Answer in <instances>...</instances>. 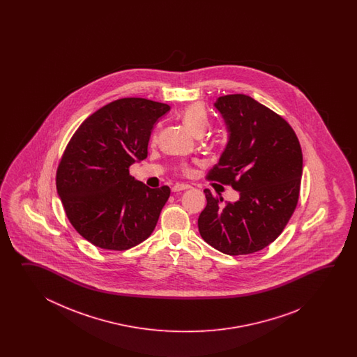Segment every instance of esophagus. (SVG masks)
Returning a JSON list of instances; mask_svg holds the SVG:
<instances>
[{
    "mask_svg": "<svg viewBox=\"0 0 357 357\" xmlns=\"http://www.w3.org/2000/svg\"><path fill=\"white\" fill-rule=\"evenodd\" d=\"M190 189V185L188 183H176L172 186V191L174 192H178V191H183V190Z\"/></svg>",
    "mask_w": 357,
    "mask_h": 357,
    "instance_id": "1",
    "label": "esophagus"
}]
</instances>
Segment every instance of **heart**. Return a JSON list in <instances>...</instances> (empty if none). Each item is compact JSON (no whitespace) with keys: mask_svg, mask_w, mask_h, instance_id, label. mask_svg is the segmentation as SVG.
<instances>
[{"mask_svg":"<svg viewBox=\"0 0 357 357\" xmlns=\"http://www.w3.org/2000/svg\"><path fill=\"white\" fill-rule=\"evenodd\" d=\"M181 120L185 126L195 135L202 137L204 135L205 131L209 128V117L205 111L204 107L202 105H190L181 112ZM181 171L183 174L189 172V168L186 166H181Z\"/></svg>","mask_w":357,"mask_h":357,"instance_id":"1","label":"heart"}]
</instances>
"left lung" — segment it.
Returning <instances> with one entry per match:
<instances>
[{"label": "left lung", "instance_id": "8db88e82", "mask_svg": "<svg viewBox=\"0 0 357 357\" xmlns=\"http://www.w3.org/2000/svg\"><path fill=\"white\" fill-rule=\"evenodd\" d=\"M228 142L208 180L231 185L227 204L205 189L206 206L197 227L205 243L227 255L264 249L281 235L295 212L303 176V152L295 131L268 107L245 94L215 100Z\"/></svg>", "mask_w": 357, "mask_h": 357}]
</instances>
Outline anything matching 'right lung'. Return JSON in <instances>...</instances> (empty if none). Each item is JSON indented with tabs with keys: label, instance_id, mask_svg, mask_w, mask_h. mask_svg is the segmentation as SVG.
<instances>
[{
	"label": "right lung",
	"instance_id": "add662e5",
	"mask_svg": "<svg viewBox=\"0 0 357 357\" xmlns=\"http://www.w3.org/2000/svg\"><path fill=\"white\" fill-rule=\"evenodd\" d=\"M169 108L149 99H117L91 114L68 142L57 194L73 227L100 249L128 250L157 226L171 190L148 188L129 167L146 158L153 128Z\"/></svg>",
	"mask_w": 357,
	"mask_h": 357
}]
</instances>
